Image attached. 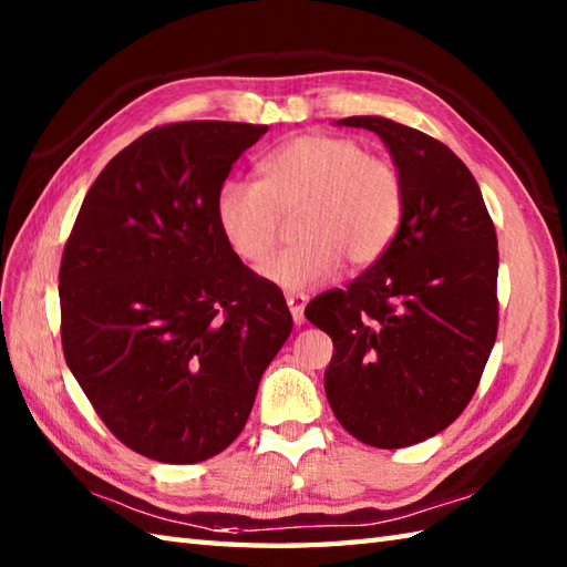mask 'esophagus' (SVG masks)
<instances>
[{
    "mask_svg": "<svg viewBox=\"0 0 567 567\" xmlns=\"http://www.w3.org/2000/svg\"><path fill=\"white\" fill-rule=\"evenodd\" d=\"M307 302H309L307 295H287V307H290L292 319H295L297 327H302V323H305V307H307Z\"/></svg>",
    "mask_w": 567,
    "mask_h": 567,
    "instance_id": "1",
    "label": "esophagus"
}]
</instances>
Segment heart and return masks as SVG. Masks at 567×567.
I'll list each match as a JSON object with an SVG mask.
<instances>
[{"label": "heart", "mask_w": 567, "mask_h": 567, "mask_svg": "<svg viewBox=\"0 0 567 567\" xmlns=\"http://www.w3.org/2000/svg\"><path fill=\"white\" fill-rule=\"evenodd\" d=\"M260 185L226 179L216 192V224L236 256L260 265L280 236V216L302 209L299 244L262 268L265 280L305 292L341 268L378 262L400 231L404 185L390 161L372 158L358 141L305 134L282 143L260 163Z\"/></svg>", "instance_id": "heart-1"}]
</instances>
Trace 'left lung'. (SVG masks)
I'll use <instances>...</instances> for the list:
<instances>
[{"label":"left lung","instance_id":"left-lung-1","mask_svg":"<svg viewBox=\"0 0 567 567\" xmlns=\"http://www.w3.org/2000/svg\"><path fill=\"white\" fill-rule=\"evenodd\" d=\"M336 126L388 146L404 216L388 252L305 317L333 341L323 390L341 426L404 449L451 426L477 390L497 339V234L473 173L441 141L384 116Z\"/></svg>","mask_w":567,"mask_h":567}]
</instances>
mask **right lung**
Wrapping results in <instances>:
<instances>
[{
  "label": "right lung",
  "instance_id": "obj_1",
  "mask_svg": "<svg viewBox=\"0 0 567 567\" xmlns=\"http://www.w3.org/2000/svg\"><path fill=\"white\" fill-rule=\"evenodd\" d=\"M265 131H148L106 163L65 244L68 368L114 436L151 461L202 463L231 445L292 331L282 292L226 246L214 212Z\"/></svg>",
  "mask_w": 567,
  "mask_h": 567
}]
</instances>
